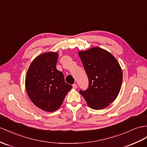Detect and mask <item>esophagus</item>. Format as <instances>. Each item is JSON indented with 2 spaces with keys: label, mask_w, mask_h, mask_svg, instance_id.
Returning a JSON list of instances; mask_svg holds the SVG:
<instances>
[{
  "label": "esophagus",
  "mask_w": 147,
  "mask_h": 147,
  "mask_svg": "<svg viewBox=\"0 0 147 147\" xmlns=\"http://www.w3.org/2000/svg\"><path fill=\"white\" fill-rule=\"evenodd\" d=\"M73 88L74 89H76L77 88V84H73Z\"/></svg>",
  "instance_id": "obj_1"
}]
</instances>
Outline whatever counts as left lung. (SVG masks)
Instances as JSON below:
<instances>
[{
	"label": "left lung",
	"instance_id": "8db88e82",
	"mask_svg": "<svg viewBox=\"0 0 147 147\" xmlns=\"http://www.w3.org/2000/svg\"><path fill=\"white\" fill-rule=\"evenodd\" d=\"M89 80L86 90H80L88 106L93 109L106 108L118 96L122 82V71L118 61L109 52L94 47L80 51Z\"/></svg>",
	"mask_w": 147,
	"mask_h": 147
}]
</instances>
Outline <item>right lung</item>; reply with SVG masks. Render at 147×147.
I'll use <instances>...</instances> for the list:
<instances>
[{
  "mask_svg": "<svg viewBox=\"0 0 147 147\" xmlns=\"http://www.w3.org/2000/svg\"><path fill=\"white\" fill-rule=\"evenodd\" d=\"M58 53L41 55L33 60L25 79V88L30 99L36 106L53 112L61 106L72 86L65 82L62 72L56 69Z\"/></svg>",
  "mask_w": 147,
  "mask_h": 147,
  "instance_id": "obj_1",
  "label": "right lung"
}]
</instances>
